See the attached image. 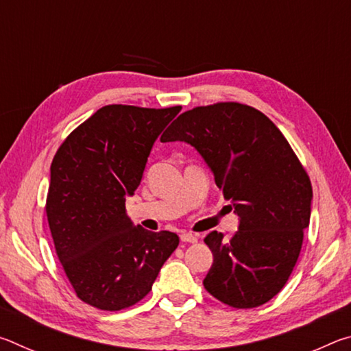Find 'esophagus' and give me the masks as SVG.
Wrapping results in <instances>:
<instances>
[{"label": "esophagus", "instance_id": "1", "mask_svg": "<svg viewBox=\"0 0 351 351\" xmlns=\"http://www.w3.org/2000/svg\"><path fill=\"white\" fill-rule=\"evenodd\" d=\"M181 241H184V243H197L198 237L190 234V232H182L181 234Z\"/></svg>", "mask_w": 351, "mask_h": 351}]
</instances>
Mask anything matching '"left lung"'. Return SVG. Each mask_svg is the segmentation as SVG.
<instances>
[{"instance_id": "obj_1", "label": "left lung", "mask_w": 351, "mask_h": 351, "mask_svg": "<svg viewBox=\"0 0 351 351\" xmlns=\"http://www.w3.org/2000/svg\"><path fill=\"white\" fill-rule=\"evenodd\" d=\"M161 141L197 148L240 219L230 239L217 230L204 239L213 254L204 288L234 308L269 302L294 269L311 217V181L288 141L237 102L182 112Z\"/></svg>"}]
</instances>
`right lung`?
I'll list each match as a JSON object with an SVG mask.
<instances>
[{
  "mask_svg": "<svg viewBox=\"0 0 351 351\" xmlns=\"http://www.w3.org/2000/svg\"><path fill=\"white\" fill-rule=\"evenodd\" d=\"M181 106L106 105L58 148L46 215L56 252L77 297L119 311L150 293L180 237L134 226L125 210L152 147Z\"/></svg>",
  "mask_w": 351,
  "mask_h": 351,
  "instance_id": "1",
  "label": "right lung"
}]
</instances>
